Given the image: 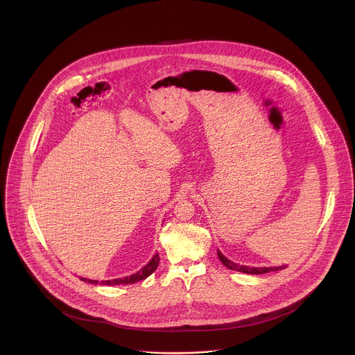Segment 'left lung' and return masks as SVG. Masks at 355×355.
<instances>
[{
  "label": "left lung",
  "instance_id": "obj_1",
  "mask_svg": "<svg viewBox=\"0 0 355 355\" xmlns=\"http://www.w3.org/2000/svg\"><path fill=\"white\" fill-rule=\"evenodd\" d=\"M217 255L220 258V261L232 270H238V272H243V273H249V275H261V273H268V272H273V270H279L283 269L286 266H270V268H253V266H245V265H238L232 261H230L228 258H225L220 252H217Z\"/></svg>",
  "mask_w": 355,
  "mask_h": 355
}]
</instances>
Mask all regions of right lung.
<instances>
[{"instance_id":"obj_1","label":"right lung","mask_w":355,"mask_h":355,"mask_svg":"<svg viewBox=\"0 0 355 355\" xmlns=\"http://www.w3.org/2000/svg\"><path fill=\"white\" fill-rule=\"evenodd\" d=\"M158 262H159V255L155 253L153 255L152 259L141 269L138 270L137 273L131 275V276H127V277H120V279H113V280H89L86 277H80V280L83 282H87L90 284H101V286H117V284H132V283H137V282H141L144 279H146L148 276H150L153 272L157 269L158 266Z\"/></svg>"}]
</instances>
